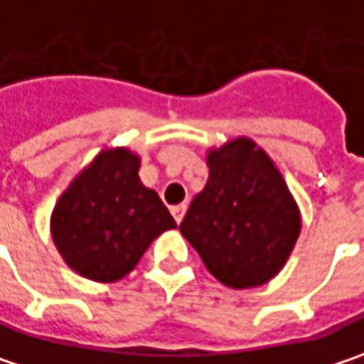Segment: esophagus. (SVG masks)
Instances as JSON below:
<instances>
[{
  "label": "esophagus",
  "mask_w": 364,
  "mask_h": 364,
  "mask_svg": "<svg viewBox=\"0 0 364 364\" xmlns=\"http://www.w3.org/2000/svg\"><path fill=\"white\" fill-rule=\"evenodd\" d=\"M184 213H186V205H184V203H182V205L171 207V215H173V220L178 221V223L184 220Z\"/></svg>",
  "instance_id": "esophagus-1"
}]
</instances>
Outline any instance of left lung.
<instances>
[{
	"instance_id": "8db88e82",
	"label": "left lung",
	"mask_w": 364,
	"mask_h": 364,
	"mask_svg": "<svg viewBox=\"0 0 364 364\" xmlns=\"http://www.w3.org/2000/svg\"><path fill=\"white\" fill-rule=\"evenodd\" d=\"M207 166V184L180 232L221 284L261 286L279 273L299 240V207L279 169L250 139L213 149Z\"/></svg>"
}]
</instances>
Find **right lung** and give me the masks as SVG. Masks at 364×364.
<instances>
[{
	"mask_svg": "<svg viewBox=\"0 0 364 364\" xmlns=\"http://www.w3.org/2000/svg\"><path fill=\"white\" fill-rule=\"evenodd\" d=\"M139 168L141 159L128 149L101 153L60 196L51 236L78 275L116 282L161 232L176 228L157 193L143 186Z\"/></svg>",
	"mask_w": 364,
	"mask_h": 364,
	"instance_id": "right-lung-1",
	"label": "right lung"
}]
</instances>
